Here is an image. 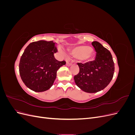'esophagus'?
<instances>
[{"mask_svg":"<svg viewBox=\"0 0 135 135\" xmlns=\"http://www.w3.org/2000/svg\"><path fill=\"white\" fill-rule=\"evenodd\" d=\"M66 65H67L68 66H71L72 64H71V63H70V62H69L68 61H67V62H66Z\"/></svg>","mask_w":135,"mask_h":135,"instance_id":"1","label":"esophagus"}]
</instances>
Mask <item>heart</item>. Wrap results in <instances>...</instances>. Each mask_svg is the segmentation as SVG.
<instances>
[{
    "label": "heart",
    "instance_id": "1",
    "mask_svg": "<svg viewBox=\"0 0 135 135\" xmlns=\"http://www.w3.org/2000/svg\"><path fill=\"white\" fill-rule=\"evenodd\" d=\"M81 52H80V51ZM60 52L63 54V51L60 50ZM72 55L76 60L81 62H87L90 61L95 54L94 49L89 46H79L73 48L71 51Z\"/></svg>",
    "mask_w": 135,
    "mask_h": 135
}]
</instances>
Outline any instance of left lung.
I'll return each mask as SVG.
<instances>
[{
	"mask_svg": "<svg viewBox=\"0 0 135 135\" xmlns=\"http://www.w3.org/2000/svg\"><path fill=\"white\" fill-rule=\"evenodd\" d=\"M92 45L96 52L95 60L84 64L78 63L79 72L74 77L77 86L87 93L104 89L111 81L114 73L111 53L99 42H93Z\"/></svg>",
	"mask_w": 135,
	"mask_h": 135,
	"instance_id": "left-lung-1",
	"label": "left lung"
}]
</instances>
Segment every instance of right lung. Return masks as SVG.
Instances as JSON below:
<instances>
[{
	"label": "right lung",
	"mask_w": 135,
	"mask_h": 135,
	"mask_svg": "<svg viewBox=\"0 0 135 135\" xmlns=\"http://www.w3.org/2000/svg\"><path fill=\"white\" fill-rule=\"evenodd\" d=\"M56 43L39 40L26 48L19 64L21 79L26 86L37 92L46 91L54 84L57 71L65 61L55 59L57 52Z\"/></svg>",
	"instance_id": "add662e5"
}]
</instances>
